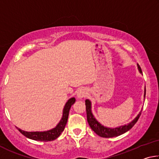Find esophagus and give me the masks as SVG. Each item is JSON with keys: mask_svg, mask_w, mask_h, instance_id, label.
Instances as JSON below:
<instances>
[{"mask_svg": "<svg viewBox=\"0 0 159 159\" xmlns=\"http://www.w3.org/2000/svg\"><path fill=\"white\" fill-rule=\"evenodd\" d=\"M86 95H87V90L84 88H80L77 93V98L78 99H82L85 98Z\"/></svg>", "mask_w": 159, "mask_h": 159, "instance_id": "34e87169", "label": "esophagus"}]
</instances>
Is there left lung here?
<instances>
[{
  "mask_svg": "<svg viewBox=\"0 0 159 159\" xmlns=\"http://www.w3.org/2000/svg\"><path fill=\"white\" fill-rule=\"evenodd\" d=\"M138 68L139 73L142 74V69L140 66L138 64ZM145 95H146V88H144V100L145 98ZM85 106H86V114H87V120L91 129L98 134V135L102 137V138H114V137L119 136L120 134L126 133L128 130L133 127L134 125L138 121L139 116L141 115L142 110L139 111V114L137 115V116L132 120L131 122L128 123V124L120 125L116 128H109L107 126H104L101 124L98 120L96 119L95 116L93 115L92 112V103L90 99H87L85 100Z\"/></svg>",
  "mask_w": 159,
  "mask_h": 159,
  "instance_id": "8db88e82",
  "label": "left lung"
}]
</instances>
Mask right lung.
<instances>
[{"mask_svg": "<svg viewBox=\"0 0 159 159\" xmlns=\"http://www.w3.org/2000/svg\"><path fill=\"white\" fill-rule=\"evenodd\" d=\"M75 102H76L75 98H71L68 99V101L66 102L65 105L64 107L62 116H61L60 122L57 123V125L55 128L50 129V130L46 131L28 132L21 130V129L17 127V128L23 135H25L29 139L42 142L55 140V139H57L60 135V134L64 130V128H65V125L67 123V120H68L69 110L71 109V106L74 104Z\"/></svg>", "mask_w": 159, "mask_h": 159, "instance_id": "right-lung-1", "label": "right lung"}]
</instances>
